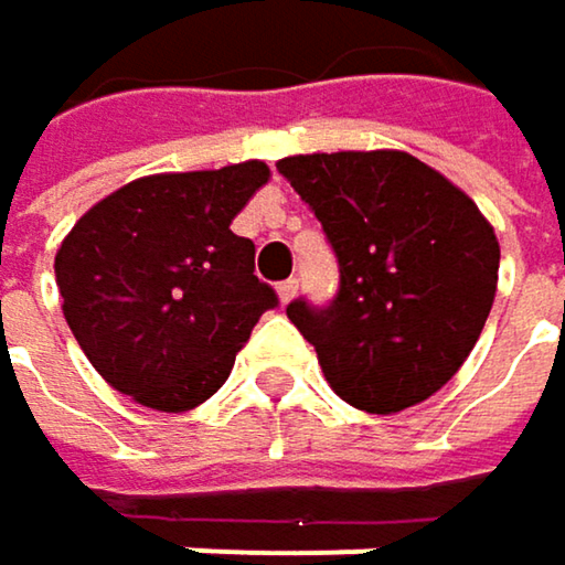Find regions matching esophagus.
I'll return each instance as SVG.
<instances>
[{
  "label": "esophagus",
  "instance_id": "34e87169",
  "mask_svg": "<svg viewBox=\"0 0 565 565\" xmlns=\"http://www.w3.org/2000/svg\"><path fill=\"white\" fill-rule=\"evenodd\" d=\"M276 292H279V302L286 306V302H292L296 299V292H299V279H286V282H279L276 286Z\"/></svg>",
  "mask_w": 565,
  "mask_h": 565
}]
</instances>
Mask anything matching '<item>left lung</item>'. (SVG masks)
Instances as JSON below:
<instances>
[{
	"instance_id": "left-lung-1",
	"label": "left lung",
	"mask_w": 565,
	"mask_h": 565,
	"mask_svg": "<svg viewBox=\"0 0 565 565\" xmlns=\"http://www.w3.org/2000/svg\"><path fill=\"white\" fill-rule=\"evenodd\" d=\"M339 259L329 306L286 316L316 345L332 392L395 415L463 365L490 316L500 243L477 203L405 150L299 153L276 163Z\"/></svg>"
}]
</instances>
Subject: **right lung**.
Listing matches in <instances>:
<instances>
[{
	"instance_id": "right-lung-1",
	"label": "right lung",
	"mask_w": 565,
	"mask_h": 565,
	"mask_svg": "<svg viewBox=\"0 0 565 565\" xmlns=\"http://www.w3.org/2000/svg\"><path fill=\"white\" fill-rule=\"evenodd\" d=\"M263 160L153 173L95 203L55 256L62 312L95 372L157 412L206 402L259 316L279 306L256 246L230 230Z\"/></svg>"
}]
</instances>
